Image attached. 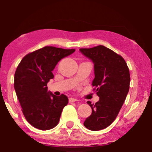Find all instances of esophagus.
<instances>
[{"mask_svg": "<svg viewBox=\"0 0 152 152\" xmlns=\"http://www.w3.org/2000/svg\"><path fill=\"white\" fill-rule=\"evenodd\" d=\"M69 102H77V101H78V100L77 99H75V98L71 97V98H69Z\"/></svg>", "mask_w": 152, "mask_h": 152, "instance_id": "esophagus-1", "label": "esophagus"}]
</instances>
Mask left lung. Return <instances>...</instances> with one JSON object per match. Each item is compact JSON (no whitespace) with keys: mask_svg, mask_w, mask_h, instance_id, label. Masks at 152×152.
Wrapping results in <instances>:
<instances>
[{"mask_svg":"<svg viewBox=\"0 0 152 152\" xmlns=\"http://www.w3.org/2000/svg\"><path fill=\"white\" fill-rule=\"evenodd\" d=\"M80 51L94 64L92 85L99 97L94 104L87 102L92 113L83 125L90 130H101L115 120L124 104L129 88V69L121 56L104 46L80 49Z\"/></svg>","mask_w":152,"mask_h":152,"instance_id":"1","label":"left lung"}]
</instances>
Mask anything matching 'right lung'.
Segmentation results:
<instances>
[{"instance_id": "add662e5", "label": "right lung", "mask_w": 152, "mask_h": 152, "mask_svg": "<svg viewBox=\"0 0 152 152\" xmlns=\"http://www.w3.org/2000/svg\"><path fill=\"white\" fill-rule=\"evenodd\" d=\"M75 51L45 47L27 54L18 66L15 91L25 118L37 129L49 130L58 124L69 99L64 94L56 96L48 91L47 83L54 77L52 71L57 64Z\"/></svg>"}]
</instances>
